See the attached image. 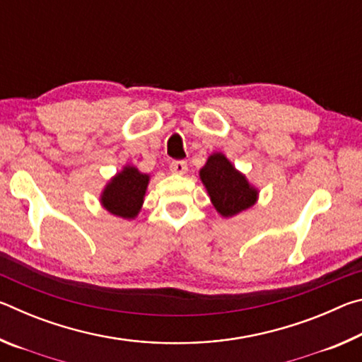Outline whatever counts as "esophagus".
Wrapping results in <instances>:
<instances>
[{
	"instance_id": "34e87169",
	"label": "esophagus",
	"mask_w": 362,
	"mask_h": 362,
	"mask_svg": "<svg viewBox=\"0 0 362 362\" xmlns=\"http://www.w3.org/2000/svg\"><path fill=\"white\" fill-rule=\"evenodd\" d=\"M169 169H170V173H173V174L183 175V174H187L188 166H187L185 161H173V163H170Z\"/></svg>"
}]
</instances>
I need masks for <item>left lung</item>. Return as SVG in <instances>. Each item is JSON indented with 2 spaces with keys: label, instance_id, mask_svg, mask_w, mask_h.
<instances>
[{
  "label": "left lung",
  "instance_id": "obj_1",
  "mask_svg": "<svg viewBox=\"0 0 362 362\" xmlns=\"http://www.w3.org/2000/svg\"><path fill=\"white\" fill-rule=\"evenodd\" d=\"M199 179L212 206L225 218L247 211L259 199V189L220 151L207 158L204 166L199 169Z\"/></svg>",
  "mask_w": 362,
  "mask_h": 362
}]
</instances>
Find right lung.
Wrapping results in <instances>:
<instances>
[{
	"label": "right lung",
	"instance_id": "right-lung-1",
	"mask_svg": "<svg viewBox=\"0 0 362 362\" xmlns=\"http://www.w3.org/2000/svg\"><path fill=\"white\" fill-rule=\"evenodd\" d=\"M150 175L140 173L136 166L126 164L103 188L100 204L105 211L121 218H136L144 206Z\"/></svg>",
	"mask_w": 362,
	"mask_h": 362
}]
</instances>
